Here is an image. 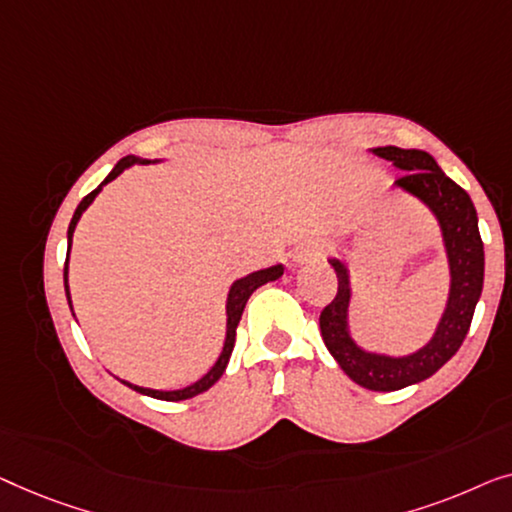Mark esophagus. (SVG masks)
<instances>
[{"label":"esophagus","mask_w":512,"mask_h":512,"mask_svg":"<svg viewBox=\"0 0 512 512\" xmlns=\"http://www.w3.org/2000/svg\"><path fill=\"white\" fill-rule=\"evenodd\" d=\"M327 253L325 243H304L292 253V262L301 266V264H311V262H320Z\"/></svg>","instance_id":"34e87169"}]
</instances>
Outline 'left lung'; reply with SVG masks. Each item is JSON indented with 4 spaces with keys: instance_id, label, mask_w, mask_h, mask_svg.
Returning <instances> with one entry per match:
<instances>
[{
    "instance_id": "obj_1",
    "label": "left lung",
    "mask_w": 512,
    "mask_h": 512,
    "mask_svg": "<svg viewBox=\"0 0 512 512\" xmlns=\"http://www.w3.org/2000/svg\"><path fill=\"white\" fill-rule=\"evenodd\" d=\"M380 160L392 162L403 176L392 190L410 194L422 201L434 215L441 229V241L448 259L450 287L441 318L431 338L420 348L406 355H387L369 350L352 336L350 304L352 280L350 264L343 257H329L327 262L336 271V299L320 313V334L331 357L336 359L345 376L373 392H394L422 383L441 369L459 350L469 334L475 304L480 301L482 280H485V250L478 232V213L469 197L452 178L443 174L438 162L429 153L417 148L378 146L369 148Z\"/></svg>"
}]
</instances>
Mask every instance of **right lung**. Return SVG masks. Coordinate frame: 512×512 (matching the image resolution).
<instances>
[{"instance_id": "add662e5", "label": "right lung", "mask_w": 512, "mask_h": 512, "mask_svg": "<svg viewBox=\"0 0 512 512\" xmlns=\"http://www.w3.org/2000/svg\"><path fill=\"white\" fill-rule=\"evenodd\" d=\"M134 164H150V160H146V157H136V155L122 157V160L113 167L111 174L104 178L102 185H99L97 190H92L88 197H85L81 204H78L74 218H71V222H69V229H67V262H64V292H67V301H69L71 315H74V318H76V313H74V306H71V292H69V255H71V241H74L76 225H78V220H81V215L88 211V206L92 204V201L97 199V194L102 192V187L106 183L115 181V178H118L122 171L134 167ZM283 271H285L283 264H273V266H269V269H259V271L248 273V276L234 280L232 287H229L227 301H225L227 327H225V343H222V352H220V357L215 359V364L211 366V369H208L199 380H194L192 385L181 387V390H153V387H141V385L129 383V380H122L118 376H115V378H118L122 385L132 387L134 392L146 394V397H153V399H162V401H183V399H192V397H197V394L206 392L208 387H213L215 383H218L220 376L227 369V362H229V357H232L234 341H236V327H239V320L243 315V308H246V304H248L250 294H253L257 287L271 283V280H278L280 276H283Z\"/></svg>"}]
</instances>
